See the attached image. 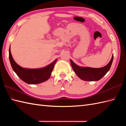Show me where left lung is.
Masks as SVG:
<instances>
[{
	"instance_id": "obj_1",
	"label": "left lung",
	"mask_w": 126,
	"mask_h": 126,
	"mask_svg": "<svg viewBox=\"0 0 126 126\" xmlns=\"http://www.w3.org/2000/svg\"><path fill=\"white\" fill-rule=\"evenodd\" d=\"M113 61V55L107 65L100 68L79 66L76 64L71 60H70V63L73 70L79 79L86 81H97L107 73L111 67Z\"/></svg>"
}]
</instances>
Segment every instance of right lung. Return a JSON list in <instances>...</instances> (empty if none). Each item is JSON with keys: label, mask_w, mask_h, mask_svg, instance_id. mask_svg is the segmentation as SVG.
<instances>
[{"label": "right lung", "mask_w": 126, "mask_h": 126, "mask_svg": "<svg viewBox=\"0 0 126 126\" xmlns=\"http://www.w3.org/2000/svg\"><path fill=\"white\" fill-rule=\"evenodd\" d=\"M9 60L13 71L22 81L29 84H36L46 81L50 78L57 59L42 68H24L19 65L13 60L10 47Z\"/></svg>", "instance_id": "add662e5"}]
</instances>
